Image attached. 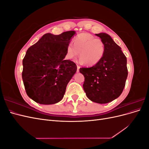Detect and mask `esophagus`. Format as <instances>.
<instances>
[{
	"mask_svg": "<svg viewBox=\"0 0 149 149\" xmlns=\"http://www.w3.org/2000/svg\"><path fill=\"white\" fill-rule=\"evenodd\" d=\"M79 68H80V66L79 65H77V72L78 73L79 71Z\"/></svg>",
	"mask_w": 149,
	"mask_h": 149,
	"instance_id": "1",
	"label": "esophagus"
}]
</instances>
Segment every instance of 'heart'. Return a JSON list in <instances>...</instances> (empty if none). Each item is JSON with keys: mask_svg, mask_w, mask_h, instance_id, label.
Returning <instances> with one entry per match:
<instances>
[{"mask_svg": "<svg viewBox=\"0 0 149 149\" xmlns=\"http://www.w3.org/2000/svg\"><path fill=\"white\" fill-rule=\"evenodd\" d=\"M81 61L87 66L97 64L102 58L105 52V46L102 40L95 38L88 33L78 35L68 45L66 52L67 59H73L78 55Z\"/></svg>", "mask_w": 149, "mask_h": 149, "instance_id": "1", "label": "heart"}]
</instances>
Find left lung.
<instances>
[{
  "label": "left lung",
  "instance_id": "left-lung-1",
  "mask_svg": "<svg viewBox=\"0 0 149 149\" xmlns=\"http://www.w3.org/2000/svg\"><path fill=\"white\" fill-rule=\"evenodd\" d=\"M105 46L101 60L90 68H81L84 76L83 89L90 100L105 104L118 98L125 87L128 70L127 58L109 35L96 34Z\"/></svg>",
  "mask_w": 149,
  "mask_h": 149
}]
</instances>
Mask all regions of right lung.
<instances>
[{
  "instance_id": "right-lung-1",
  "label": "right lung",
  "mask_w": 149,
  "mask_h": 149,
  "mask_svg": "<svg viewBox=\"0 0 149 149\" xmlns=\"http://www.w3.org/2000/svg\"><path fill=\"white\" fill-rule=\"evenodd\" d=\"M74 31L55 35L46 33L26 51L22 76L28 96L41 104H53L64 96L68 83L76 73L73 61L64 60Z\"/></svg>"
}]
</instances>
